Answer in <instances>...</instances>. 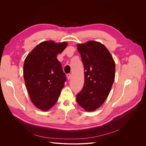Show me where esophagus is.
<instances>
[{"mask_svg": "<svg viewBox=\"0 0 146 146\" xmlns=\"http://www.w3.org/2000/svg\"><path fill=\"white\" fill-rule=\"evenodd\" d=\"M67 77H68V80H69L70 78V77H71V74H70V73H68V74H67Z\"/></svg>", "mask_w": 146, "mask_h": 146, "instance_id": "34e87169", "label": "esophagus"}]
</instances>
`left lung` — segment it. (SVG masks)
I'll list each match as a JSON object with an SVG mask.
<instances>
[{"label": "left lung", "mask_w": 146, "mask_h": 146, "mask_svg": "<svg viewBox=\"0 0 146 146\" xmlns=\"http://www.w3.org/2000/svg\"><path fill=\"white\" fill-rule=\"evenodd\" d=\"M84 68V84L77 95L78 105L87 111L99 108L107 99L115 78L114 60L106 47L89 41L77 45Z\"/></svg>", "instance_id": "left-lung-1"}]
</instances>
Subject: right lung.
Listing matches in <instances>:
<instances>
[{
    "label": "right lung",
    "mask_w": 146,
    "mask_h": 146,
    "mask_svg": "<svg viewBox=\"0 0 146 146\" xmlns=\"http://www.w3.org/2000/svg\"><path fill=\"white\" fill-rule=\"evenodd\" d=\"M68 46L66 42L46 41L38 44L27 56L24 78L30 98L38 109L47 111L57 102L66 80L56 55Z\"/></svg>",
    "instance_id": "add662e5"
}]
</instances>
